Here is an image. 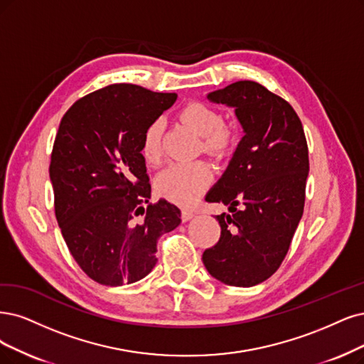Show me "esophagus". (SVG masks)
<instances>
[{"label": "esophagus", "mask_w": 364, "mask_h": 364, "mask_svg": "<svg viewBox=\"0 0 364 364\" xmlns=\"http://www.w3.org/2000/svg\"><path fill=\"white\" fill-rule=\"evenodd\" d=\"M193 218H195V211H193V210H189V208H184V210H183V213H181L183 222H187V220H191V219H193Z\"/></svg>", "instance_id": "34e87169"}]
</instances>
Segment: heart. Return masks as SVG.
I'll return each mask as SVG.
<instances>
[{"mask_svg":"<svg viewBox=\"0 0 364 364\" xmlns=\"http://www.w3.org/2000/svg\"><path fill=\"white\" fill-rule=\"evenodd\" d=\"M178 118L203 138V148L211 156H223L235 139L231 124L222 123V114L216 107L203 102L184 105ZM141 153L146 164L157 165L161 157V124L153 121L142 134ZM211 181V171L204 161L175 164L160 173L157 180L159 192L173 203L187 205L205 191Z\"/></svg>","mask_w":364,"mask_h":364,"instance_id":"1","label":"heart"}]
</instances>
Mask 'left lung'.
<instances>
[{
	"label": "left lung",
	"instance_id": "8db88e82",
	"mask_svg": "<svg viewBox=\"0 0 364 364\" xmlns=\"http://www.w3.org/2000/svg\"><path fill=\"white\" fill-rule=\"evenodd\" d=\"M207 97L235 107L245 136L205 196L207 203L230 207L231 214L216 216L220 238L203 261L225 285L255 287L277 272L303 216L309 175L304 130L285 99L253 80H238Z\"/></svg>",
	"mask_w": 364,
	"mask_h": 364
}]
</instances>
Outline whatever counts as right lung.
<instances>
[{
  "instance_id": "add662e5",
  "label": "right lung",
  "mask_w": 364,
  "mask_h": 364,
  "mask_svg": "<svg viewBox=\"0 0 364 364\" xmlns=\"http://www.w3.org/2000/svg\"><path fill=\"white\" fill-rule=\"evenodd\" d=\"M177 100L133 84H114L76 100L60 123L49 177L61 234L82 272L121 287L150 273L157 240L181 222L177 205L150 203L142 134Z\"/></svg>"
}]
</instances>
